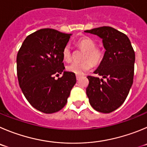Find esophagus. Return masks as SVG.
Listing matches in <instances>:
<instances>
[{"mask_svg":"<svg viewBox=\"0 0 147 147\" xmlns=\"http://www.w3.org/2000/svg\"><path fill=\"white\" fill-rule=\"evenodd\" d=\"M80 75H76V79H77V80H80Z\"/></svg>","mask_w":147,"mask_h":147,"instance_id":"34e87169","label":"esophagus"}]
</instances>
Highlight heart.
I'll return each instance as SVG.
<instances>
[{
  "label": "heart",
  "instance_id": "1",
  "mask_svg": "<svg viewBox=\"0 0 147 147\" xmlns=\"http://www.w3.org/2000/svg\"><path fill=\"white\" fill-rule=\"evenodd\" d=\"M78 44L82 49L86 51L84 59L87 60H85L82 62L74 61V62L70 63L67 66V69L69 72L75 73V75H83L86 71L89 70L92 67V63L90 61H91L94 64H98L102 59L103 53L101 50L96 48V43L95 41L88 37L85 36L80 38L78 40ZM62 57L66 61H69L72 59V52H71L70 46L69 44L66 45L63 49Z\"/></svg>",
  "mask_w": 147,
  "mask_h": 147
}]
</instances>
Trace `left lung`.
I'll list each match as a JSON object with an SVG mask.
<instances>
[{
    "instance_id": "left-lung-1",
    "label": "left lung",
    "mask_w": 147,
    "mask_h": 147,
    "mask_svg": "<svg viewBox=\"0 0 147 147\" xmlns=\"http://www.w3.org/2000/svg\"><path fill=\"white\" fill-rule=\"evenodd\" d=\"M84 32L102 39L106 50L94 71L102 78L87 77L89 84L86 94L95 110L109 113L123 105L132 86L135 52L127 35L113 27H101Z\"/></svg>"
}]
</instances>
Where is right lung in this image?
Masks as SVG:
<instances>
[{"label": "right lung", "mask_w": 147, "mask_h": 147, "mask_svg": "<svg viewBox=\"0 0 147 147\" xmlns=\"http://www.w3.org/2000/svg\"><path fill=\"white\" fill-rule=\"evenodd\" d=\"M72 34L41 29L25 38L16 57L19 84L35 109L46 114L61 110L76 83L75 73L64 70L62 50ZM63 73L57 80L55 75Z\"/></svg>", "instance_id": "1"}]
</instances>
